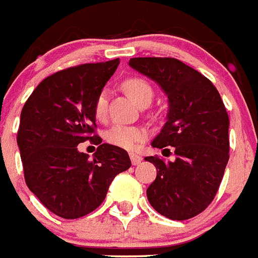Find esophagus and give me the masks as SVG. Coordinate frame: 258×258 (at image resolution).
Masks as SVG:
<instances>
[{
	"instance_id": "34e87169",
	"label": "esophagus",
	"mask_w": 258,
	"mask_h": 258,
	"mask_svg": "<svg viewBox=\"0 0 258 258\" xmlns=\"http://www.w3.org/2000/svg\"><path fill=\"white\" fill-rule=\"evenodd\" d=\"M130 158H131V162H132V165H134V166L139 165V163L143 161L142 157L139 156V154H136V153H130Z\"/></svg>"
}]
</instances>
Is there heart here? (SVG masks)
Listing matches in <instances>:
<instances>
[{
    "label": "heart",
    "mask_w": 258,
    "mask_h": 258,
    "mask_svg": "<svg viewBox=\"0 0 258 258\" xmlns=\"http://www.w3.org/2000/svg\"><path fill=\"white\" fill-rule=\"evenodd\" d=\"M123 88L126 89L130 97L139 104L145 98L153 97V91L145 80L140 78H130L123 83ZM96 119L105 120L107 114V92L101 91L96 97L93 106ZM106 142L123 149H134L147 139V130L139 126H127V124H114L105 132Z\"/></svg>",
    "instance_id": "1"
}]
</instances>
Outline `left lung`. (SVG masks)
Segmentation results:
<instances>
[{"instance_id": "obj_1", "label": "left lung", "mask_w": 258, "mask_h": 258, "mask_svg": "<svg viewBox=\"0 0 258 258\" xmlns=\"http://www.w3.org/2000/svg\"><path fill=\"white\" fill-rule=\"evenodd\" d=\"M128 64L156 82L169 100L166 123L152 147L169 153L166 147H174L175 160L145 157L157 169L148 200L167 218H192L213 201L230 157L222 98L208 78L175 58H131Z\"/></svg>"}]
</instances>
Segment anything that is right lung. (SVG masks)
<instances>
[{"instance_id": "obj_1", "label": "right lung", "mask_w": 258, "mask_h": 258, "mask_svg": "<svg viewBox=\"0 0 258 258\" xmlns=\"http://www.w3.org/2000/svg\"><path fill=\"white\" fill-rule=\"evenodd\" d=\"M118 64L115 58L58 71L36 87L22 109L17 143L24 179L55 216L75 219L97 209L115 175L131 166L124 149L101 144L95 135L96 97ZM86 140L100 144L93 159L77 149Z\"/></svg>"}]
</instances>
